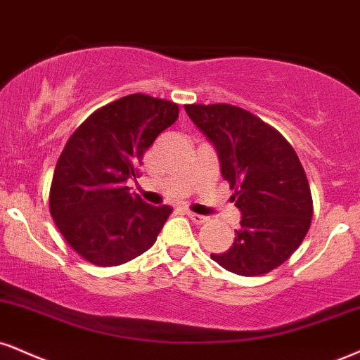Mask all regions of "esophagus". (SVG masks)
Listing matches in <instances>:
<instances>
[{
  "instance_id": "esophagus-1",
  "label": "esophagus",
  "mask_w": 360,
  "mask_h": 360,
  "mask_svg": "<svg viewBox=\"0 0 360 360\" xmlns=\"http://www.w3.org/2000/svg\"><path fill=\"white\" fill-rule=\"evenodd\" d=\"M186 214H188V218L191 219L193 223L196 224H202L207 221V216H202V214H198V213H193V211H186Z\"/></svg>"
}]
</instances>
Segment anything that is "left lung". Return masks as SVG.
Masks as SVG:
<instances>
[{
  "mask_svg": "<svg viewBox=\"0 0 360 360\" xmlns=\"http://www.w3.org/2000/svg\"><path fill=\"white\" fill-rule=\"evenodd\" d=\"M184 109L214 146L241 213L231 248L211 258L236 275L268 274L300 246L314 214L298 155L276 129L240 107L193 103Z\"/></svg>",
  "mask_w": 360,
  "mask_h": 360,
  "instance_id": "1",
  "label": "left lung"
}]
</instances>
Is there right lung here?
Here are the masks:
<instances>
[{"instance_id":"obj_1","label":"right lung","mask_w":360,"mask_h":360,"mask_svg":"<svg viewBox=\"0 0 360 360\" xmlns=\"http://www.w3.org/2000/svg\"><path fill=\"white\" fill-rule=\"evenodd\" d=\"M179 117L176 103L132 94L94 112L68 139L50 189V213L86 262L115 266L155 243L172 210L131 193L142 155Z\"/></svg>"}]
</instances>
